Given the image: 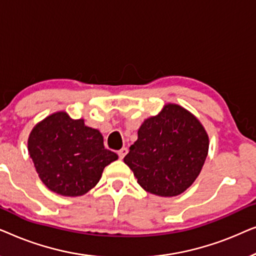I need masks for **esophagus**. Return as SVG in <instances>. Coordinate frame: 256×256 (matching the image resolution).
Here are the masks:
<instances>
[{"label":"esophagus","instance_id":"1","mask_svg":"<svg viewBox=\"0 0 256 256\" xmlns=\"http://www.w3.org/2000/svg\"><path fill=\"white\" fill-rule=\"evenodd\" d=\"M127 152H128V149L126 148V146H124V148H121L120 150H118V157H120V158L122 160L126 155H127Z\"/></svg>","mask_w":256,"mask_h":256}]
</instances>
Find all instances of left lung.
I'll use <instances>...</instances> for the list:
<instances>
[{
    "mask_svg": "<svg viewBox=\"0 0 256 256\" xmlns=\"http://www.w3.org/2000/svg\"><path fill=\"white\" fill-rule=\"evenodd\" d=\"M208 144L202 122L180 104L169 102L143 121L124 162L143 190L176 197L197 180Z\"/></svg>",
    "mask_w": 256,
    "mask_h": 256,
    "instance_id": "8db88e82",
    "label": "left lung"
}]
</instances>
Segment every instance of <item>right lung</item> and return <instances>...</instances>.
<instances>
[{
  "label": "right lung",
  "instance_id": "1",
  "mask_svg": "<svg viewBox=\"0 0 256 256\" xmlns=\"http://www.w3.org/2000/svg\"><path fill=\"white\" fill-rule=\"evenodd\" d=\"M28 152L45 186L65 197H79L92 190L104 168L118 158L104 149L98 129L64 110L34 126L28 138Z\"/></svg>",
  "mask_w": 256,
  "mask_h": 256
}]
</instances>
